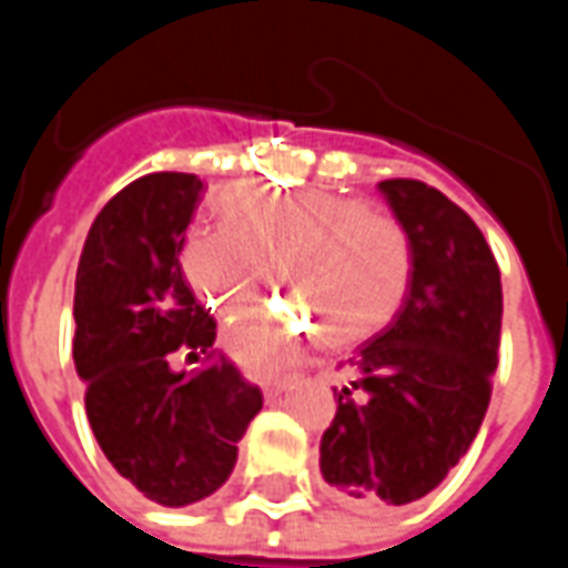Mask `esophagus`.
I'll return each instance as SVG.
<instances>
[{"instance_id":"esophagus-1","label":"esophagus","mask_w":568,"mask_h":568,"mask_svg":"<svg viewBox=\"0 0 568 568\" xmlns=\"http://www.w3.org/2000/svg\"><path fill=\"white\" fill-rule=\"evenodd\" d=\"M285 386H288V381L264 383V398H267V402H276V398H280V395L285 393Z\"/></svg>"}]
</instances>
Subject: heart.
Wrapping results in <instances>:
<instances>
[{"label": "heart", "instance_id": "obj_1", "mask_svg": "<svg viewBox=\"0 0 568 568\" xmlns=\"http://www.w3.org/2000/svg\"><path fill=\"white\" fill-rule=\"evenodd\" d=\"M219 231H197L182 246L187 285L219 313L255 295L264 261L320 320L325 341L344 344L374 332L405 295L410 252L402 227L358 200L325 191L234 185L219 197ZM313 334L307 316L248 310L224 328V349L252 374H273Z\"/></svg>", "mask_w": 568, "mask_h": 568}]
</instances>
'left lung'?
Instances as JSON below:
<instances>
[{
	"label": "left lung",
	"mask_w": 568,
	"mask_h": 568,
	"mask_svg": "<svg viewBox=\"0 0 568 568\" xmlns=\"http://www.w3.org/2000/svg\"><path fill=\"white\" fill-rule=\"evenodd\" d=\"M381 194L410 246L393 322L346 358L337 414L320 444L325 484L353 508L423 499L471 447L499 365L501 280L487 240L453 200L417 179Z\"/></svg>",
	"instance_id": "left-lung-1"
}]
</instances>
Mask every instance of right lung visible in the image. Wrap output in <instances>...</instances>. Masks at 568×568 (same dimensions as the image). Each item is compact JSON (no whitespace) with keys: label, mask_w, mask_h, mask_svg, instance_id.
Segmentation results:
<instances>
[{"label":"right lung","mask_w":568,"mask_h":568,"mask_svg":"<svg viewBox=\"0 0 568 568\" xmlns=\"http://www.w3.org/2000/svg\"><path fill=\"white\" fill-rule=\"evenodd\" d=\"M203 182L151 173L93 219L75 273L72 358L93 438L142 496L163 508L206 499L231 477L261 389L224 356L197 375L169 368L175 348L212 357L215 320L182 273Z\"/></svg>","instance_id":"1"}]
</instances>
